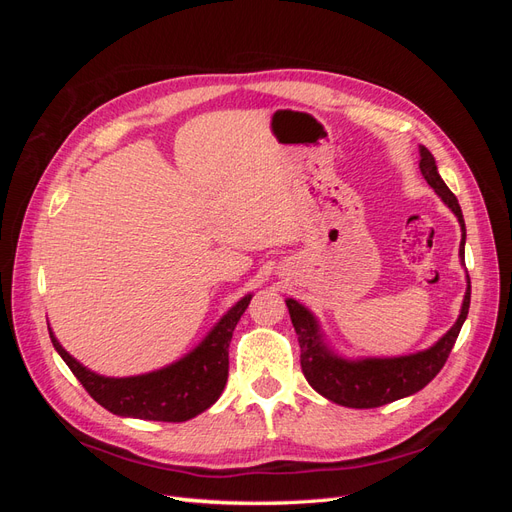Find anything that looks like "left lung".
Returning <instances> with one entry per match:
<instances>
[{
	"label": "left lung",
	"mask_w": 512,
	"mask_h": 512,
	"mask_svg": "<svg viewBox=\"0 0 512 512\" xmlns=\"http://www.w3.org/2000/svg\"><path fill=\"white\" fill-rule=\"evenodd\" d=\"M418 168H421L425 181L444 200V205L457 215L463 230L459 247V256L463 262V256H466V252H463V245H466L463 213L455 194L448 190V185L438 175L436 160H433L427 147H421V162H418ZM286 305L290 312L292 327L299 335L303 376L312 384V389L339 406L378 408L384 404H391V401H397L401 397L414 395L440 374V369L444 367L448 354H451L457 342V335L463 327V322L468 318L470 277L466 297H463L461 305V314L453 327L448 329L431 348L408 356H393V359H344V356L335 354L327 344H324L318 320L305 305L294 299H286Z\"/></svg>",
	"instance_id": "1"
}]
</instances>
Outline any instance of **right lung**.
<instances>
[{
    "label": "right lung",
    "mask_w": 512,
    "mask_h": 512,
    "mask_svg": "<svg viewBox=\"0 0 512 512\" xmlns=\"http://www.w3.org/2000/svg\"><path fill=\"white\" fill-rule=\"evenodd\" d=\"M250 301L252 294H245L241 301L232 305L203 342L183 359L130 378H106L96 374L70 356L51 329L49 335L76 380L108 412L143 418V421L183 423L211 408L222 395L228 380V346L232 331Z\"/></svg>",
    "instance_id": "1"
}]
</instances>
